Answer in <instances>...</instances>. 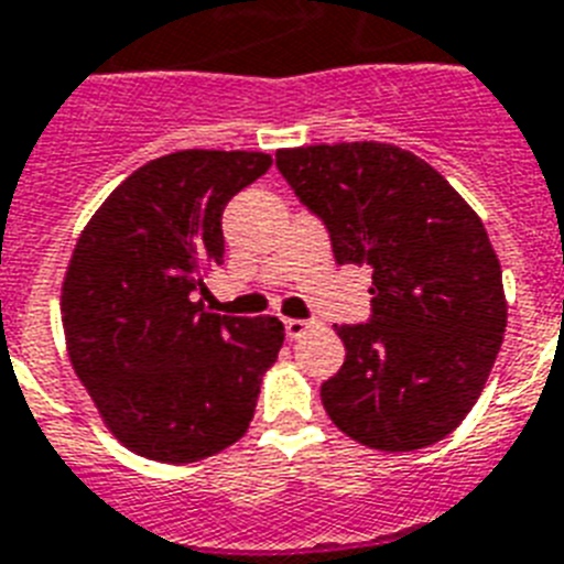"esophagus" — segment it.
<instances>
[{"instance_id": "34e87169", "label": "esophagus", "mask_w": 564, "mask_h": 564, "mask_svg": "<svg viewBox=\"0 0 564 564\" xmlns=\"http://www.w3.org/2000/svg\"><path fill=\"white\" fill-rule=\"evenodd\" d=\"M308 328H311L308 319H285V334L291 339H300L302 334L308 332Z\"/></svg>"}]
</instances>
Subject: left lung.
<instances>
[{"label": "left lung", "instance_id": "8db88e82", "mask_svg": "<svg viewBox=\"0 0 564 564\" xmlns=\"http://www.w3.org/2000/svg\"><path fill=\"white\" fill-rule=\"evenodd\" d=\"M276 166L325 225L337 264L371 268L369 323L337 325L346 362L319 389L328 417L383 453L446 438L476 406L507 328L481 218L392 143L279 149Z\"/></svg>", "mask_w": 564, "mask_h": 564}]
</instances>
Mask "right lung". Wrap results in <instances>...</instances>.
Returning <instances> with one entry per match:
<instances>
[{
    "label": "right lung",
    "mask_w": 564,
    "mask_h": 564,
    "mask_svg": "<svg viewBox=\"0 0 564 564\" xmlns=\"http://www.w3.org/2000/svg\"><path fill=\"white\" fill-rule=\"evenodd\" d=\"M271 164L218 149L155 158L77 239L59 300L68 357L111 435L143 458H209L253 421L285 325L209 314L195 291L225 264L227 202Z\"/></svg>",
    "instance_id": "right-lung-1"
}]
</instances>
